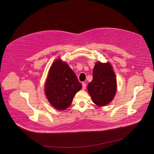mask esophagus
Listing matches in <instances>:
<instances>
[{
    "instance_id": "34e87169",
    "label": "esophagus",
    "mask_w": 154,
    "mask_h": 154,
    "mask_svg": "<svg viewBox=\"0 0 154 154\" xmlns=\"http://www.w3.org/2000/svg\"><path fill=\"white\" fill-rule=\"evenodd\" d=\"M85 88H86V84L84 83V82H83V83H82V89H83V90H85Z\"/></svg>"
}]
</instances>
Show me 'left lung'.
<instances>
[{
	"label": "left lung",
	"instance_id": "obj_1",
	"mask_svg": "<svg viewBox=\"0 0 154 154\" xmlns=\"http://www.w3.org/2000/svg\"><path fill=\"white\" fill-rule=\"evenodd\" d=\"M116 79L109 63L97 62L93 70V80L87 89L94 103L98 106H106L113 99L116 92Z\"/></svg>",
	"mask_w": 154,
	"mask_h": 154
}]
</instances>
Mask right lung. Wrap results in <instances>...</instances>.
I'll list each match as a JSON object with an SVG mask.
<instances>
[{"label":"right lung","instance_id":"obj_1","mask_svg":"<svg viewBox=\"0 0 154 154\" xmlns=\"http://www.w3.org/2000/svg\"><path fill=\"white\" fill-rule=\"evenodd\" d=\"M45 87L51 105L57 109L64 110L71 105L82 85L68 64L57 59L50 67Z\"/></svg>","mask_w":154,"mask_h":154}]
</instances>
